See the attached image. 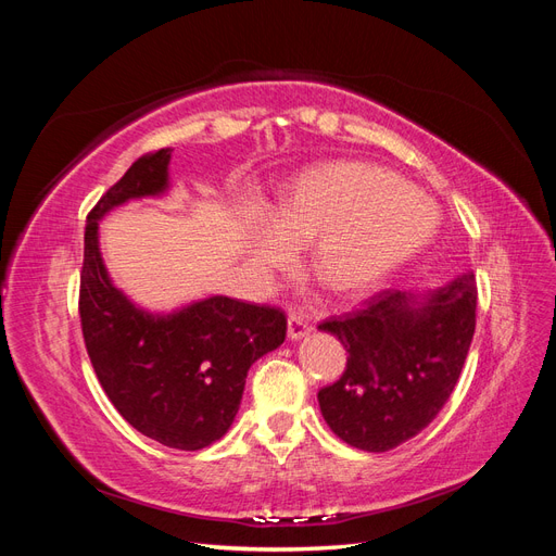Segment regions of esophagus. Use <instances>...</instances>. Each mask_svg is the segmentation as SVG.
<instances>
[{"label": "esophagus", "mask_w": 556, "mask_h": 556, "mask_svg": "<svg viewBox=\"0 0 556 556\" xmlns=\"http://www.w3.org/2000/svg\"><path fill=\"white\" fill-rule=\"evenodd\" d=\"M311 325H308V319L304 317V315H296V313H292L290 317H288V336L292 341H299V339H304V336H308L311 333Z\"/></svg>", "instance_id": "obj_1"}]
</instances>
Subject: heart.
<instances>
[{
  "label": "heart",
  "instance_id": "b5f03b06",
  "mask_svg": "<svg viewBox=\"0 0 556 556\" xmlns=\"http://www.w3.org/2000/svg\"><path fill=\"white\" fill-rule=\"evenodd\" d=\"M439 227L431 199L376 164L333 162L301 176L260 229L250 260L271 274L304 243L315 278L333 294L368 288L422 250Z\"/></svg>",
  "mask_w": 556,
  "mask_h": 556
}]
</instances>
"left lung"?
<instances>
[{
    "label": "left lung",
    "instance_id": "left-lung-1",
    "mask_svg": "<svg viewBox=\"0 0 556 556\" xmlns=\"http://www.w3.org/2000/svg\"><path fill=\"white\" fill-rule=\"evenodd\" d=\"M476 304V278L464 274L439 290H382L319 325L348 350L343 376L317 392L329 429L357 450L387 452L429 427L459 380Z\"/></svg>",
    "mask_w": 556,
    "mask_h": 556
}]
</instances>
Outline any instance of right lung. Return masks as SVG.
Here are the masks:
<instances>
[{"mask_svg": "<svg viewBox=\"0 0 556 556\" xmlns=\"http://www.w3.org/2000/svg\"><path fill=\"white\" fill-rule=\"evenodd\" d=\"M169 162L172 148L139 157L90 211L78 313L94 374L115 410L166 447L201 450L229 431L248 368L282 345L288 317L229 296L150 313L115 288L99 252V220L131 199L169 190Z\"/></svg>", "mask_w": 556, "mask_h": 556, "instance_id": "obj_1", "label": "right lung"}]
</instances>
